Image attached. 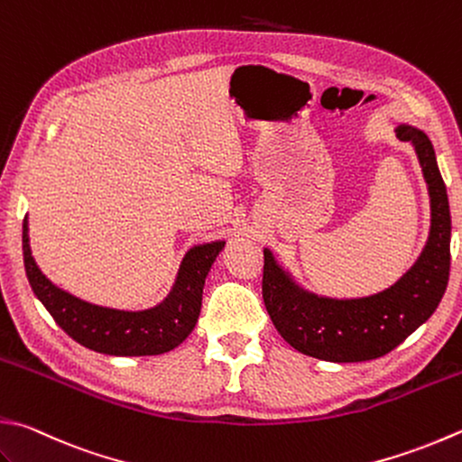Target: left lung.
Returning <instances> with one entry per match:
<instances>
[{"label": "left lung", "instance_id": "left-lung-1", "mask_svg": "<svg viewBox=\"0 0 462 462\" xmlns=\"http://www.w3.org/2000/svg\"><path fill=\"white\" fill-rule=\"evenodd\" d=\"M412 144L430 197V231L420 255L386 290L362 298H329L301 287L263 249V301L277 332L295 350L326 362H366L393 352L429 319L445 295L450 269V208L430 138L396 125Z\"/></svg>", "mask_w": 462, "mask_h": 462}]
</instances>
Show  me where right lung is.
<instances>
[{
    "instance_id": "right-lung-1",
    "label": "right lung",
    "mask_w": 462,
    "mask_h": 462,
    "mask_svg": "<svg viewBox=\"0 0 462 462\" xmlns=\"http://www.w3.org/2000/svg\"><path fill=\"white\" fill-rule=\"evenodd\" d=\"M28 217L23 219V265L36 298L64 332L88 350L108 356H156L185 342L201 313L203 287L225 241L195 245L182 257L167 298L149 310L96 306L51 283L32 257Z\"/></svg>"
}]
</instances>
